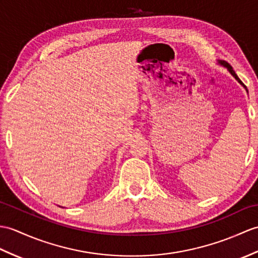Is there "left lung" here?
Here are the masks:
<instances>
[{"mask_svg":"<svg viewBox=\"0 0 258 258\" xmlns=\"http://www.w3.org/2000/svg\"><path fill=\"white\" fill-rule=\"evenodd\" d=\"M218 64H220V66H222V67H224V68H226L227 69V71H229V73L233 76V77H234L235 78V80L239 83V85H241V86H243L244 87V89L245 90H246V92L248 93V91H247V89H246V87H245L244 85H243V82L241 81V80H239V78L237 77V75L235 74V71L234 70H233V68L231 67V64L229 63V62H226L225 60H218Z\"/></svg>","mask_w":258,"mask_h":258,"instance_id":"1","label":"left lung"}]
</instances>
